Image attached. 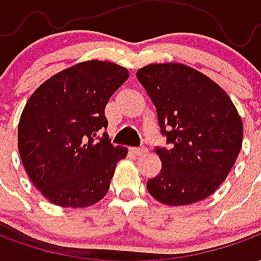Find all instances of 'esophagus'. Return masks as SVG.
<instances>
[{"label": "esophagus", "mask_w": 261, "mask_h": 261, "mask_svg": "<svg viewBox=\"0 0 261 261\" xmlns=\"http://www.w3.org/2000/svg\"><path fill=\"white\" fill-rule=\"evenodd\" d=\"M133 152L136 153V155H138V156H141V155H145V153L148 152V149L145 147H138V148H133L131 149Z\"/></svg>", "instance_id": "1"}]
</instances>
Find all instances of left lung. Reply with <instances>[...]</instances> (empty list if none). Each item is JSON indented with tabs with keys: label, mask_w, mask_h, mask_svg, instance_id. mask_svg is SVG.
Wrapping results in <instances>:
<instances>
[{
	"label": "left lung",
	"mask_w": 261,
	"mask_h": 261,
	"mask_svg": "<svg viewBox=\"0 0 261 261\" xmlns=\"http://www.w3.org/2000/svg\"><path fill=\"white\" fill-rule=\"evenodd\" d=\"M158 114L169 148H155L162 162L148 179L149 194L166 205H187L211 196L241 152L243 124L226 92L200 71L179 63L137 71Z\"/></svg>",
	"instance_id": "obj_1"
}]
</instances>
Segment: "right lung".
Returning a JSON list of instances; mask_svg holds the SVG:
<instances>
[{"instance_id": "right-lung-1", "label": "right lung", "mask_w": 261, "mask_h": 261, "mask_svg": "<svg viewBox=\"0 0 261 261\" xmlns=\"http://www.w3.org/2000/svg\"><path fill=\"white\" fill-rule=\"evenodd\" d=\"M128 78L121 65L91 60L44 81L20 114L18 148L32 183L48 201L65 208L89 207L110 186L127 148L105 133V108Z\"/></svg>"}]
</instances>
